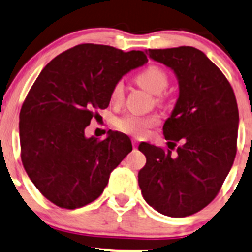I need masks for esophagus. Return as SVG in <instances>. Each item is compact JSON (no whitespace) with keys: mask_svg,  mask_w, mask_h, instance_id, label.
<instances>
[{"mask_svg":"<svg viewBox=\"0 0 252 252\" xmlns=\"http://www.w3.org/2000/svg\"><path fill=\"white\" fill-rule=\"evenodd\" d=\"M132 146H133V148H137V146H138V141L136 140V138H133V140H132Z\"/></svg>","mask_w":252,"mask_h":252,"instance_id":"34e87169","label":"esophagus"}]
</instances>
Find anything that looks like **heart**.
I'll return each mask as SVG.
<instances>
[{"label": "heart", "instance_id": "obj_1", "mask_svg": "<svg viewBox=\"0 0 252 252\" xmlns=\"http://www.w3.org/2000/svg\"><path fill=\"white\" fill-rule=\"evenodd\" d=\"M136 83L151 94L159 95L168 86L169 78L163 68L158 65H150L136 75ZM125 88L122 81H117L111 89V100L114 102H121L124 100ZM159 100V99H158ZM159 124V116L157 114L136 115L127 114L116 121V127L120 131L135 137H143L148 130Z\"/></svg>", "mask_w": 252, "mask_h": 252}]
</instances>
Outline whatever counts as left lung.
<instances>
[{
  "mask_svg": "<svg viewBox=\"0 0 252 252\" xmlns=\"http://www.w3.org/2000/svg\"><path fill=\"white\" fill-rule=\"evenodd\" d=\"M176 73L179 97L163 125L168 148L142 142L146 166L138 184L160 214L183 218L207 207L219 193L236 156L239 110L231 85L202 50L148 49ZM180 142V145L178 142ZM178 144L176 154L171 150Z\"/></svg>",
  "mask_w": 252,
  "mask_h": 252,
  "instance_id": "obj_1",
  "label": "left lung"
}]
</instances>
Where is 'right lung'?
<instances>
[{
    "label": "right lung",
    "mask_w": 252,
    "mask_h": 252,
    "mask_svg": "<svg viewBox=\"0 0 252 252\" xmlns=\"http://www.w3.org/2000/svg\"><path fill=\"white\" fill-rule=\"evenodd\" d=\"M146 62L141 50L85 43L57 56L34 81L20 112L21 159L53 204L76 209L94 202L132 151L124 133L86 138L85 127L109 106L115 83Z\"/></svg>",
    "instance_id": "obj_1"
}]
</instances>
